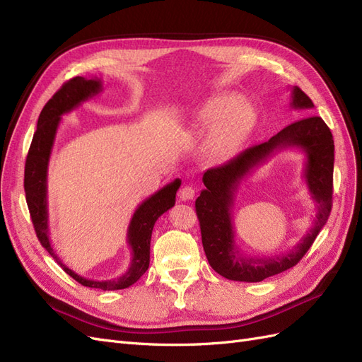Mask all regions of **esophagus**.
<instances>
[{"mask_svg":"<svg viewBox=\"0 0 362 362\" xmlns=\"http://www.w3.org/2000/svg\"><path fill=\"white\" fill-rule=\"evenodd\" d=\"M180 199L181 201H190L194 198V189L192 185H184V187L180 190Z\"/></svg>","mask_w":362,"mask_h":362,"instance_id":"obj_1","label":"esophagus"}]
</instances>
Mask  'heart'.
<instances>
[{
  "instance_id": "heart-1",
  "label": "heart",
  "mask_w": 362,
  "mask_h": 362,
  "mask_svg": "<svg viewBox=\"0 0 362 362\" xmlns=\"http://www.w3.org/2000/svg\"><path fill=\"white\" fill-rule=\"evenodd\" d=\"M198 125H216L208 141V149L213 156H226L237 144L240 136L247 128L252 119V107L246 103H240V98L233 93H223L206 101L194 113Z\"/></svg>"
}]
</instances>
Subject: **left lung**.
<instances>
[{"instance_id": "obj_1", "label": "left lung", "mask_w": 362, "mask_h": 362, "mask_svg": "<svg viewBox=\"0 0 362 362\" xmlns=\"http://www.w3.org/2000/svg\"><path fill=\"white\" fill-rule=\"evenodd\" d=\"M291 108L311 110L313 101L298 86L291 87ZM296 147L305 152L304 179L309 185L317 213L310 231L287 255L246 257L235 245L232 205L239 182L272 155ZM334 139L331 129L319 116H306L290 124L264 144L252 146L218 168L208 169L205 189L196 199L202 246L213 270L231 281L259 282L294 267L302 259L326 225L332 208Z\"/></svg>"}]
</instances>
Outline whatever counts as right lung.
Segmentation results:
<instances>
[{
	"instance_id": "add662e5",
	"label": "right lung",
	"mask_w": 362,
	"mask_h": 362,
	"mask_svg": "<svg viewBox=\"0 0 362 362\" xmlns=\"http://www.w3.org/2000/svg\"><path fill=\"white\" fill-rule=\"evenodd\" d=\"M101 90L103 81L96 78V76L92 80H87L84 76H75V78L64 83L45 104L37 119L36 133L33 136L27 156L24 189L31 222L33 226H35L40 245L49 252V255L59 262L60 267L76 282H80L84 287L100 288L105 291L128 288L134 282H137L140 276L148 270L152 228H154L157 218L175 205V196H177V192L181 185V180L177 178L168 185H164L163 189H160L154 194H151L149 198H146L137 206V210L134 211L133 217H131L127 231V242L131 247V262L122 276L105 281H93L80 276L78 273H75L66 264H63V261L54 252L49 240L47 199L49 157L54 146V140H56L59 124L62 122V116L72 112L75 107L90 100V98L96 96Z\"/></svg>"
}]
</instances>
